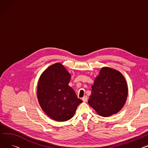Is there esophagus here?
<instances>
[{
	"label": "esophagus",
	"mask_w": 148,
	"mask_h": 148,
	"mask_svg": "<svg viewBox=\"0 0 148 148\" xmlns=\"http://www.w3.org/2000/svg\"><path fill=\"white\" fill-rule=\"evenodd\" d=\"M82 100L84 102H86L87 101V96H84L83 98H82Z\"/></svg>",
	"instance_id": "esophagus-1"
}]
</instances>
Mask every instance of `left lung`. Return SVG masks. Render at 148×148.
I'll use <instances>...</instances> for the list:
<instances>
[{
	"label": "left lung",
	"instance_id": "8db88e82",
	"mask_svg": "<svg viewBox=\"0 0 148 148\" xmlns=\"http://www.w3.org/2000/svg\"><path fill=\"white\" fill-rule=\"evenodd\" d=\"M88 103L101 116H109L119 112L127 95V82L119 71L103 67L92 86Z\"/></svg>",
	"mask_w": 148,
	"mask_h": 148
}]
</instances>
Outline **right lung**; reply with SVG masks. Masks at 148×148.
<instances>
[{"mask_svg": "<svg viewBox=\"0 0 148 148\" xmlns=\"http://www.w3.org/2000/svg\"><path fill=\"white\" fill-rule=\"evenodd\" d=\"M71 75L60 63L49 66L42 74L37 84V96L42 109L53 120L71 119L83 101L68 86Z\"/></svg>", "mask_w": 148, "mask_h": 148, "instance_id": "add662e5", "label": "right lung"}]
</instances>
